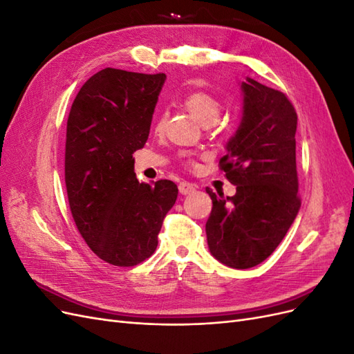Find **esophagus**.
Returning a JSON list of instances; mask_svg holds the SVG:
<instances>
[{
	"label": "esophagus",
	"instance_id": "obj_1",
	"mask_svg": "<svg viewBox=\"0 0 354 354\" xmlns=\"http://www.w3.org/2000/svg\"><path fill=\"white\" fill-rule=\"evenodd\" d=\"M196 189V186L195 185H192V183H189V181H180L178 183V190H180V194L181 195H189V194H192V192H194Z\"/></svg>",
	"mask_w": 354,
	"mask_h": 354
}]
</instances>
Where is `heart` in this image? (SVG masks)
Returning a JSON list of instances; mask_svg holds the SVG:
<instances>
[{
    "mask_svg": "<svg viewBox=\"0 0 354 354\" xmlns=\"http://www.w3.org/2000/svg\"><path fill=\"white\" fill-rule=\"evenodd\" d=\"M186 108L195 115L198 121L209 125L216 122L223 112V102L208 91H192L185 97ZM165 115L160 113L158 118V128L164 125Z\"/></svg>",
    "mask_w": 354,
    "mask_h": 354,
    "instance_id": "heart-1",
    "label": "heart"
}]
</instances>
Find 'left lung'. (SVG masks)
<instances>
[{
    "instance_id": "obj_1",
    "label": "left lung",
    "mask_w": 354,
    "mask_h": 354,
    "mask_svg": "<svg viewBox=\"0 0 354 354\" xmlns=\"http://www.w3.org/2000/svg\"><path fill=\"white\" fill-rule=\"evenodd\" d=\"M242 91V122L218 162L236 194L224 198L205 189L212 199L205 226L209 251L233 269H250L270 257L301 207L292 103L251 78Z\"/></svg>"
}]
</instances>
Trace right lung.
Wrapping results in <instances>:
<instances>
[{
    "label": "right lung",
    "mask_w": 354,
    "mask_h": 354,
    "mask_svg": "<svg viewBox=\"0 0 354 354\" xmlns=\"http://www.w3.org/2000/svg\"><path fill=\"white\" fill-rule=\"evenodd\" d=\"M165 73L106 68L78 91L68 116L65 181L69 208L90 250L131 267L158 246L177 185L138 183L133 153L147 142Z\"/></svg>",
    "instance_id": "right-lung-1"
}]
</instances>
